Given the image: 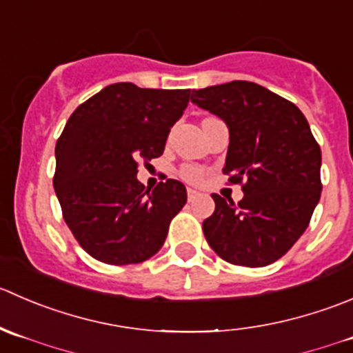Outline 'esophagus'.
<instances>
[{"mask_svg": "<svg viewBox=\"0 0 353 353\" xmlns=\"http://www.w3.org/2000/svg\"><path fill=\"white\" fill-rule=\"evenodd\" d=\"M199 192L197 190H194V188H187V197H188V201H194V199H197L199 197Z\"/></svg>", "mask_w": 353, "mask_h": 353, "instance_id": "obj_1", "label": "esophagus"}]
</instances>
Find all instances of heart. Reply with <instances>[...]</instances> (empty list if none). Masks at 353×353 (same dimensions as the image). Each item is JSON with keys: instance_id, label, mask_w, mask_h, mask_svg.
Returning a JSON list of instances; mask_svg holds the SVG:
<instances>
[{"instance_id": "heart-1", "label": "heart", "mask_w": 353, "mask_h": 353, "mask_svg": "<svg viewBox=\"0 0 353 353\" xmlns=\"http://www.w3.org/2000/svg\"><path fill=\"white\" fill-rule=\"evenodd\" d=\"M180 176L183 178V180L195 183V181H199L202 178V172L201 168H197L195 165H183L180 168Z\"/></svg>"}]
</instances>
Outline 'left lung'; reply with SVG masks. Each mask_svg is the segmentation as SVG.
Here are the masks:
<instances>
[{"label":"left lung","mask_w":353,"mask_h":353,"mask_svg":"<svg viewBox=\"0 0 353 353\" xmlns=\"http://www.w3.org/2000/svg\"><path fill=\"white\" fill-rule=\"evenodd\" d=\"M190 101L225 121L223 173L232 183L243 180L239 204L212 194L205 240L226 263L268 266L294 247L319 202V144L302 111L259 83L233 80L194 90Z\"/></svg>","instance_id":"1"}]
</instances>
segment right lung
Listing matches in <instances>:
<instances>
[{"label":"right lung","instance_id":"right-lung-1","mask_svg":"<svg viewBox=\"0 0 353 353\" xmlns=\"http://www.w3.org/2000/svg\"><path fill=\"white\" fill-rule=\"evenodd\" d=\"M188 99L190 89L111 83L66 121L54 149L53 185L63 219L94 259L137 264L165 243L187 190L172 178L144 190L137 166L163 154Z\"/></svg>","mask_w":353,"mask_h":353}]
</instances>
